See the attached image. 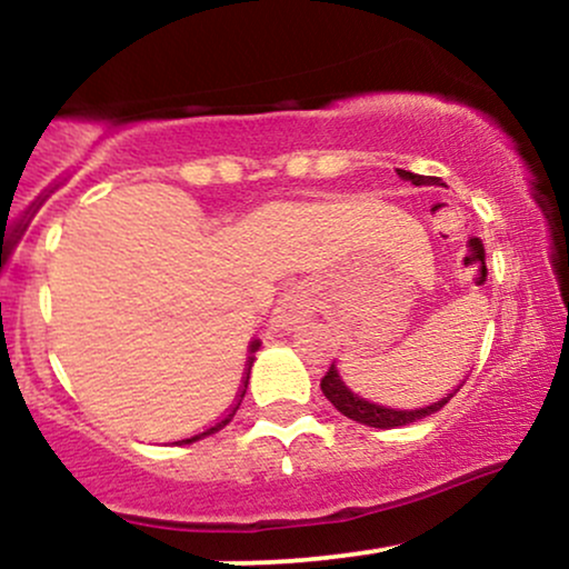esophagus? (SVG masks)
Wrapping results in <instances>:
<instances>
[{
	"mask_svg": "<svg viewBox=\"0 0 569 569\" xmlns=\"http://www.w3.org/2000/svg\"><path fill=\"white\" fill-rule=\"evenodd\" d=\"M310 312H312V302L310 297H307V291L299 289V286H293V289L283 291V297L278 299L276 310H272L270 316V326L276 331H293L310 318Z\"/></svg>",
	"mask_w": 569,
	"mask_h": 569,
	"instance_id": "34e87169",
	"label": "esophagus"
}]
</instances>
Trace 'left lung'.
Returning <instances> with one entry per match:
<instances>
[{
    "mask_svg": "<svg viewBox=\"0 0 569 569\" xmlns=\"http://www.w3.org/2000/svg\"><path fill=\"white\" fill-rule=\"evenodd\" d=\"M398 176L411 181L415 187L441 184V179H433V176L409 173V171H401V168H398ZM321 390H323V396L335 403V409L342 411L348 420H356V422H361V426H369V428H401V426H409V422L426 420V417L436 415V411H439L460 388H457L455 393L443 396L441 401L428 403V407L393 409V407H382V403H375V401H369V398H361L358 393H352L348 385H345L342 375L337 371V363H331V369L326 371V377L321 380Z\"/></svg>",
    "mask_w": 569,
    "mask_h": 569,
    "instance_id": "left-lung-1",
    "label": "left lung"
}]
</instances>
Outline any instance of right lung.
<instances>
[{"label": "right lung", "mask_w": 569, "mask_h": 569, "mask_svg": "<svg viewBox=\"0 0 569 569\" xmlns=\"http://www.w3.org/2000/svg\"><path fill=\"white\" fill-rule=\"evenodd\" d=\"M259 348H262V342H259V339H253L251 345H248V363H246V377H243V385H240V396H238V403H234V407L227 411L224 417H221V420L217 422V426H211V428H206L202 430V433H198V436H192V439H187L184 443H192V441H200V439H206V436H211V433H217V430H221L227 426V422H232V417H234V411H238V407H240V401H243V396H246V388H248V377H251V367H253V352H257Z\"/></svg>", "instance_id": "1"}]
</instances>
